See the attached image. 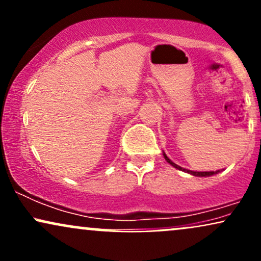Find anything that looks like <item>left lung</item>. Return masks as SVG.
<instances>
[{
	"label": "left lung",
	"mask_w": 261,
	"mask_h": 261,
	"mask_svg": "<svg viewBox=\"0 0 261 261\" xmlns=\"http://www.w3.org/2000/svg\"><path fill=\"white\" fill-rule=\"evenodd\" d=\"M163 155H164V160H166L167 162H168V163L170 164V166H173V167H174V168H176V169L181 170V172L189 173V174H191V175H194V176H211V175L218 174V173H220V170H216V172H194V170H190V169H185V168H182V167L178 166V164H175L174 162H172V161H170L169 158L167 157V154L164 153V152H163Z\"/></svg>",
	"instance_id": "obj_1"
}]
</instances>
